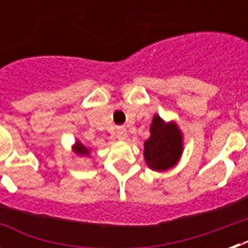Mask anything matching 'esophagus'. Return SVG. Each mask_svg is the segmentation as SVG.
<instances>
[{"instance_id":"esophagus-1","label":"esophagus","mask_w":248,"mask_h":248,"mask_svg":"<svg viewBox=\"0 0 248 248\" xmlns=\"http://www.w3.org/2000/svg\"><path fill=\"white\" fill-rule=\"evenodd\" d=\"M116 136L118 140H124L127 138V131H126V128L124 127H118L117 128Z\"/></svg>"}]
</instances>
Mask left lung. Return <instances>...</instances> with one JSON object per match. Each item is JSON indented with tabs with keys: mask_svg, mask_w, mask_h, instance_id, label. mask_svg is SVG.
<instances>
[{
	"mask_svg": "<svg viewBox=\"0 0 248 248\" xmlns=\"http://www.w3.org/2000/svg\"><path fill=\"white\" fill-rule=\"evenodd\" d=\"M151 136L144 141V159L153 171L172 169L184 151V136L175 121L166 122L158 114L152 120Z\"/></svg>",
	"mask_w": 248,
	"mask_h": 248,
	"instance_id": "left-lung-1",
	"label": "left lung"
}]
</instances>
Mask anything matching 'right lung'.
I'll return each mask as SVG.
<instances>
[{
    "label": "right lung",
    "mask_w": 248,
    "mask_h": 248,
    "mask_svg": "<svg viewBox=\"0 0 248 248\" xmlns=\"http://www.w3.org/2000/svg\"><path fill=\"white\" fill-rule=\"evenodd\" d=\"M90 152H91V148L86 147L85 144H82L79 140H76L75 145H73V153L77 155H81V157H89Z\"/></svg>",
    "instance_id": "right-lung-1"
}]
</instances>
